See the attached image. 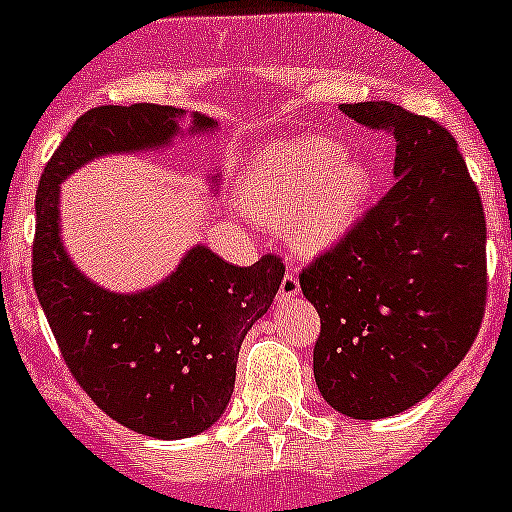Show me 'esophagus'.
<instances>
[{"label":"esophagus","instance_id":"obj_1","mask_svg":"<svg viewBox=\"0 0 512 512\" xmlns=\"http://www.w3.org/2000/svg\"><path fill=\"white\" fill-rule=\"evenodd\" d=\"M300 293V280L295 272H285L283 283H280V290H278V300L280 303H285V300H293L295 295Z\"/></svg>","mask_w":512,"mask_h":512}]
</instances>
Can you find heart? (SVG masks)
<instances>
[{"mask_svg":"<svg viewBox=\"0 0 512 512\" xmlns=\"http://www.w3.org/2000/svg\"><path fill=\"white\" fill-rule=\"evenodd\" d=\"M374 189V171L326 136H295L260 148L242 174L237 199L252 219L283 224L305 255L343 242Z\"/></svg>","mask_w":512,"mask_h":512,"instance_id":"heart-1","label":"heart"}]
</instances>
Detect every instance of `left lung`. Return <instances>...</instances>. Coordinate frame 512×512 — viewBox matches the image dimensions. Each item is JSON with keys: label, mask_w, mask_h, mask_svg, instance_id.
<instances>
[{"label": "left lung", "mask_w": 512, "mask_h": 512, "mask_svg": "<svg viewBox=\"0 0 512 512\" xmlns=\"http://www.w3.org/2000/svg\"><path fill=\"white\" fill-rule=\"evenodd\" d=\"M356 123L394 138V186L351 232L300 272L321 315L313 374L353 419L414 407L460 364L487 300V227L457 141L401 105L346 103Z\"/></svg>", "instance_id": "left-lung-1"}]
</instances>
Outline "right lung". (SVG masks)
Here are the masks:
<instances>
[{"label":"right lung","mask_w":512,"mask_h":512,"mask_svg":"<svg viewBox=\"0 0 512 512\" xmlns=\"http://www.w3.org/2000/svg\"><path fill=\"white\" fill-rule=\"evenodd\" d=\"M184 111L171 105H100L75 121L42 171L32 283L62 358L80 389L111 419L156 439L194 437L224 414L247 331L283 283L278 255L255 265L191 247L176 272L143 293L90 283L60 240V181L103 154L166 146ZM191 116V133L214 131ZM214 181V179H212Z\"/></svg>","instance_id":"obj_1"}]
</instances>
